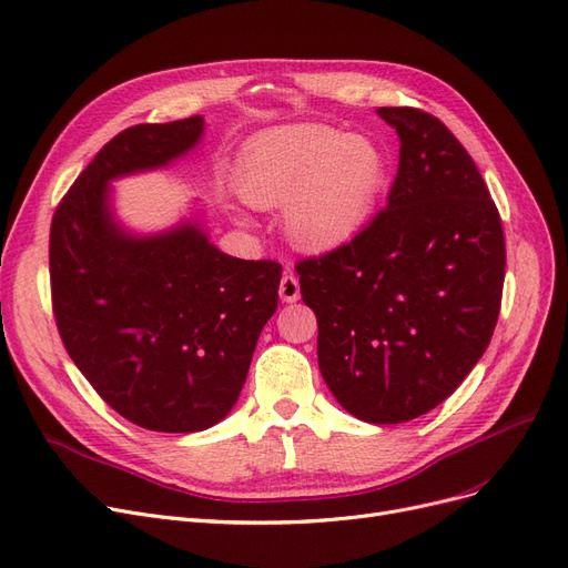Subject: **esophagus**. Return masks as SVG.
Returning <instances> with one entry per match:
<instances>
[{
  "label": "esophagus",
  "mask_w": 568,
  "mask_h": 568,
  "mask_svg": "<svg viewBox=\"0 0 568 568\" xmlns=\"http://www.w3.org/2000/svg\"><path fill=\"white\" fill-rule=\"evenodd\" d=\"M278 294H281V300L285 302V304H292V302H297L300 300V278L294 276V274H283V278H281V285H278Z\"/></svg>",
  "instance_id": "obj_1"
}]
</instances>
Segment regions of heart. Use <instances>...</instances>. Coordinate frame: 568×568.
Returning a JSON list of instances; mask_svg holds the SVG:
<instances>
[{"mask_svg": "<svg viewBox=\"0 0 568 568\" xmlns=\"http://www.w3.org/2000/svg\"><path fill=\"white\" fill-rule=\"evenodd\" d=\"M389 176L385 148L362 134L300 125L260 139L239 169V192L257 209L283 211L287 239L329 253L374 217Z\"/></svg>", "mask_w": 568, "mask_h": 568, "instance_id": "obj_1", "label": "heart"}]
</instances>
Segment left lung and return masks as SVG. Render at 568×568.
<instances>
[{"instance_id": "left-lung-1", "label": "left lung", "mask_w": 568, "mask_h": 568, "mask_svg": "<svg viewBox=\"0 0 568 568\" xmlns=\"http://www.w3.org/2000/svg\"><path fill=\"white\" fill-rule=\"evenodd\" d=\"M399 134L387 206L351 243L297 264L336 402L372 425L446 402L487 351L506 241L476 162L420 109L381 106Z\"/></svg>"}]
</instances>
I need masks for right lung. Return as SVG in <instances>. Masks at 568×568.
<instances>
[{
	"instance_id": "right-lung-1",
	"label": "right lung",
	"mask_w": 568,
	"mask_h": 568,
	"mask_svg": "<svg viewBox=\"0 0 568 568\" xmlns=\"http://www.w3.org/2000/svg\"><path fill=\"white\" fill-rule=\"evenodd\" d=\"M204 118L134 125L113 136L62 196L51 223V292L69 357L125 420L190 434L232 410L283 266L220 253L183 223L132 236L109 183L166 166L200 143Z\"/></svg>"
}]
</instances>
